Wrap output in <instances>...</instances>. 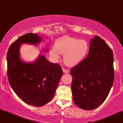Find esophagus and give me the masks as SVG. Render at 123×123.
I'll use <instances>...</instances> for the list:
<instances>
[{
	"label": "esophagus",
	"instance_id": "34e87169",
	"mask_svg": "<svg viewBox=\"0 0 123 123\" xmlns=\"http://www.w3.org/2000/svg\"><path fill=\"white\" fill-rule=\"evenodd\" d=\"M62 70H63V72H64V73H68L69 72L68 70L64 68H62Z\"/></svg>",
	"mask_w": 123,
	"mask_h": 123
}]
</instances>
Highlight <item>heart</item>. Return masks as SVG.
Returning <instances> with one entry per match:
<instances>
[{"instance_id": "1", "label": "heart", "mask_w": 123, "mask_h": 123, "mask_svg": "<svg viewBox=\"0 0 123 123\" xmlns=\"http://www.w3.org/2000/svg\"><path fill=\"white\" fill-rule=\"evenodd\" d=\"M89 46L86 41L69 36H64L57 40L55 48L50 50V55L58 59L60 54L64 55V61L67 65L73 66L80 63L88 53Z\"/></svg>"}]
</instances>
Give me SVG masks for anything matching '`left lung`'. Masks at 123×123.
<instances>
[{
    "mask_svg": "<svg viewBox=\"0 0 123 123\" xmlns=\"http://www.w3.org/2000/svg\"><path fill=\"white\" fill-rule=\"evenodd\" d=\"M112 51L103 39H91L87 58L70 70L75 105L93 110L107 98L114 80Z\"/></svg>",
    "mask_w": 123,
    "mask_h": 123,
    "instance_id": "1",
    "label": "left lung"
}]
</instances>
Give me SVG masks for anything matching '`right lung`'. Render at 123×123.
<instances>
[{"label": "right lung", "instance_id": "obj_1", "mask_svg": "<svg viewBox=\"0 0 123 123\" xmlns=\"http://www.w3.org/2000/svg\"><path fill=\"white\" fill-rule=\"evenodd\" d=\"M41 37L28 33L12 43L7 53V75L12 88L23 101L35 106H42L54 96L63 70L58 64L40 55L33 63H25L19 57L22 43L36 45Z\"/></svg>", "mask_w": 123, "mask_h": 123}]
</instances>
